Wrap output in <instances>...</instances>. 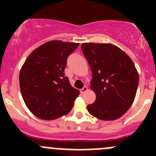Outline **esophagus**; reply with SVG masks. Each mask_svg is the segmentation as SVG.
Masks as SVG:
<instances>
[{
    "instance_id": "esophagus-1",
    "label": "esophagus",
    "mask_w": 156,
    "mask_h": 156,
    "mask_svg": "<svg viewBox=\"0 0 156 156\" xmlns=\"http://www.w3.org/2000/svg\"><path fill=\"white\" fill-rule=\"evenodd\" d=\"M87 90H88L87 87H86V86H84V87H83L82 89L81 90V94H84V93H85V92H87Z\"/></svg>"
}]
</instances>
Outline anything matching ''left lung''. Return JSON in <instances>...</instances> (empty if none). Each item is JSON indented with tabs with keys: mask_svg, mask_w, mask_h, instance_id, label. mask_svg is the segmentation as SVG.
Wrapping results in <instances>:
<instances>
[{
	"mask_svg": "<svg viewBox=\"0 0 156 156\" xmlns=\"http://www.w3.org/2000/svg\"><path fill=\"white\" fill-rule=\"evenodd\" d=\"M81 50L92 72L90 89L96 94L95 102L87 106L88 112L100 120L119 119L136 96L139 75L134 63L112 44L84 43Z\"/></svg>",
	"mask_w": 156,
	"mask_h": 156,
	"instance_id": "8db88e82",
	"label": "left lung"
}]
</instances>
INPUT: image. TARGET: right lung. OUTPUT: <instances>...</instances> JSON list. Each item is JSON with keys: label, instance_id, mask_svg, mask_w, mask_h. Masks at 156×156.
<instances>
[{"label": "right lung", "instance_id": "obj_1", "mask_svg": "<svg viewBox=\"0 0 156 156\" xmlns=\"http://www.w3.org/2000/svg\"><path fill=\"white\" fill-rule=\"evenodd\" d=\"M78 43L50 41L33 50L22 66L20 86L28 108L44 120L67 115L79 90L65 76L67 58Z\"/></svg>", "mask_w": 156, "mask_h": 156}]
</instances>
